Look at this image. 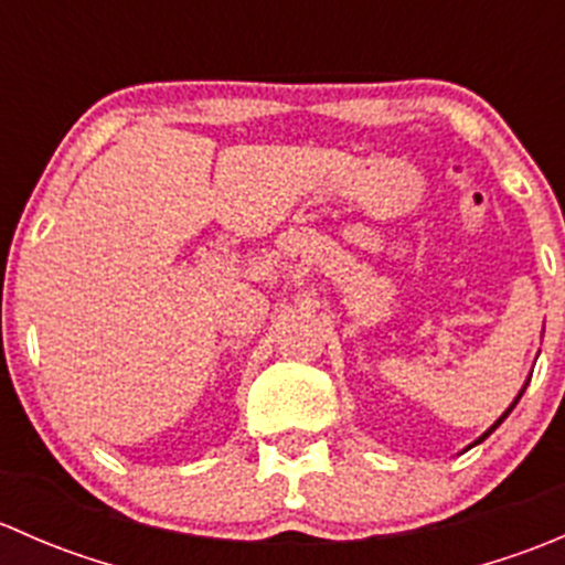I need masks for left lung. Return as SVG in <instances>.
<instances>
[{"mask_svg":"<svg viewBox=\"0 0 565 565\" xmlns=\"http://www.w3.org/2000/svg\"><path fill=\"white\" fill-rule=\"evenodd\" d=\"M514 404H516V402H514ZM514 404H511V407H509V409H505V415H503V418H500V420H498V424H494V426H492V429H489V431H487V435H483V437H481V440H476V443H483V440H487V437H489V435H492V431H494V429H498V426H500V424H503V420H505V418H509V413H511V409H514Z\"/></svg>","mask_w":565,"mask_h":565,"instance_id":"left-lung-1","label":"left lung"}]
</instances>
